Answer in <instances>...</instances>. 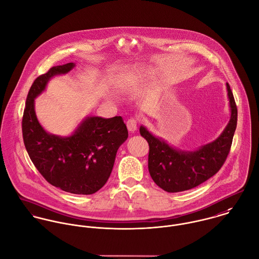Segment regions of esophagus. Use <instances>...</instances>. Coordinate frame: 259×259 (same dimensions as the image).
I'll use <instances>...</instances> for the list:
<instances>
[{
    "label": "esophagus",
    "mask_w": 259,
    "mask_h": 259,
    "mask_svg": "<svg viewBox=\"0 0 259 259\" xmlns=\"http://www.w3.org/2000/svg\"><path fill=\"white\" fill-rule=\"evenodd\" d=\"M126 126H127V130L132 133L136 132L137 128H138V120L134 117H131L130 119H127L126 121Z\"/></svg>",
    "instance_id": "1"
}]
</instances>
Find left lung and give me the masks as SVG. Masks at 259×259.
Segmentation results:
<instances>
[{
    "instance_id": "8db88e82",
    "label": "left lung",
    "mask_w": 259,
    "mask_h": 259,
    "mask_svg": "<svg viewBox=\"0 0 259 259\" xmlns=\"http://www.w3.org/2000/svg\"><path fill=\"white\" fill-rule=\"evenodd\" d=\"M231 109L230 120L214 142L194 152H181L170 147L141 126L140 133L149 144V172L154 182L169 193L193 189L218 172L225 163L237 125V106L226 83Z\"/></svg>"
}]
</instances>
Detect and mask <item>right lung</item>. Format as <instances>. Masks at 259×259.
Wrapping results in <instances>:
<instances>
[{
	"instance_id": "add662e5",
	"label": "right lung",
	"mask_w": 259,
	"mask_h": 259,
	"mask_svg": "<svg viewBox=\"0 0 259 259\" xmlns=\"http://www.w3.org/2000/svg\"><path fill=\"white\" fill-rule=\"evenodd\" d=\"M74 65L54 66L34 80L26 99L22 133L31 161L49 184L68 193L90 195L107 182L128 133L121 116L87 117L66 138L45 132L36 117L34 99L51 77L69 72Z\"/></svg>"
}]
</instances>
